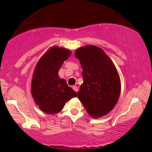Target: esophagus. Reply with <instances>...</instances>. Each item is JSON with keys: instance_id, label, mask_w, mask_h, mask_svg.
I'll return each instance as SVG.
<instances>
[{"instance_id": "1", "label": "esophagus", "mask_w": 152, "mask_h": 152, "mask_svg": "<svg viewBox=\"0 0 152 152\" xmlns=\"http://www.w3.org/2000/svg\"><path fill=\"white\" fill-rule=\"evenodd\" d=\"M72 88L75 91V92H77V91H78V88H77V86H73L72 87Z\"/></svg>"}]
</instances>
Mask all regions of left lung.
Wrapping results in <instances>:
<instances>
[{
    "instance_id": "8db88e82",
    "label": "left lung",
    "mask_w": 152,
    "mask_h": 152,
    "mask_svg": "<svg viewBox=\"0 0 152 152\" xmlns=\"http://www.w3.org/2000/svg\"><path fill=\"white\" fill-rule=\"evenodd\" d=\"M75 55L80 61L84 81L78 98L91 116H104L120 97L121 86L115 66L103 50L95 45L80 48Z\"/></svg>"
}]
</instances>
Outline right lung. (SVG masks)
Returning <instances> with one entry per match:
<instances>
[{
    "mask_svg": "<svg viewBox=\"0 0 152 152\" xmlns=\"http://www.w3.org/2000/svg\"><path fill=\"white\" fill-rule=\"evenodd\" d=\"M70 51L57 46L51 48L39 59L32 80V95L41 111L48 114L59 113L66 102L77 94L60 79L58 72Z\"/></svg>",
    "mask_w": 152,
    "mask_h": 152,
    "instance_id": "1",
    "label": "right lung"
}]
</instances>
